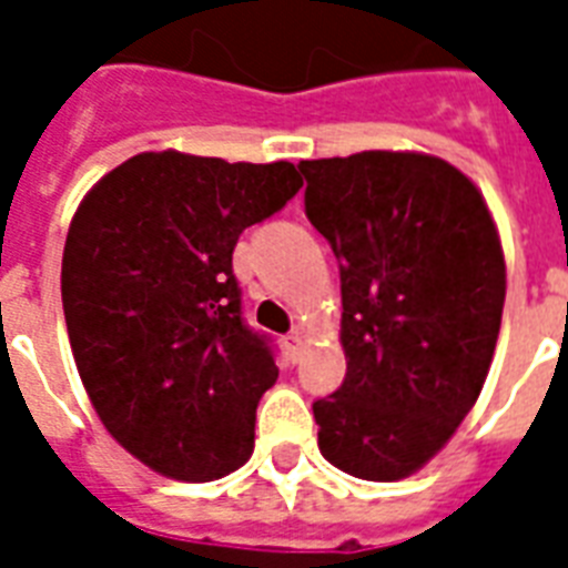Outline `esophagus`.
Wrapping results in <instances>:
<instances>
[{"label": "esophagus", "mask_w": 568, "mask_h": 568, "mask_svg": "<svg viewBox=\"0 0 568 568\" xmlns=\"http://www.w3.org/2000/svg\"><path fill=\"white\" fill-rule=\"evenodd\" d=\"M285 354H288V359L292 363H297L303 354V336H301V329H294V333H288L285 336Z\"/></svg>", "instance_id": "obj_1"}]
</instances>
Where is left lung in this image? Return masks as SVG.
I'll list each match as a JSON object with an SVG mask.
<instances>
[{
	"label": "left lung",
	"mask_w": 568,
	"mask_h": 568,
	"mask_svg": "<svg viewBox=\"0 0 568 568\" xmlns=\"http://www.w3.org/2000/svg\"><path fill=\"white\" fill-rule=\"evenodd\" d=\"M297 168L345 310V383L312 404L318 448L392 484L445 448L484 388L507 294L501 239L475 182L436 155L365 150Z\"/></svg>",
	"instance_id": "1"
}]
</instances>
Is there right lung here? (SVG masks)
<instances>
[{"label": "right lung", "instance_id": "right-lung-1", "mask_svg": "<svg viewBox=\"0 0 568 568\" xmlns=\"http://www.w3.org/2000/svg\"><path fill=\"white\" fill-rule=\"evenodd\" d=\"M303 180L292 162L138 153L79 203L61 258L75 368L105 430L144 466L205 484L253 454L274 351L241 318L232 250Z\"/></svg>", "mask_w": 568, "mask_h": 568}]
</instances>
